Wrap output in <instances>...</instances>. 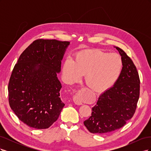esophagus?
<instances>
[{
	"mask_svg": "<svg viewBox=\"0 0 151 151\" xmlns=\"http://www.w3.org/2000/svg\"><path fill=\"white\" fill-rule=\"evenodd\" d=\"M73 101L76 104H77V105H81L83 104L81 99L79 98L78 96H77V94H75L74 96H73Z\"/></svg>",
	"mask_w": 151,
	"mask_h": 151,
	"instance_id": "obj_1",
	"label": "esophagus"
}]
</instances>
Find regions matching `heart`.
I'll return each mask as SVG.
<instances>
[{
  "instance_id": "b5f03b06",
  "label": "heart",
  "mask_w": 151,
  "mask_h": 151,
  "mask_svg": "<svg viewBox=\"0 0 151 151\" xmlns=\"http://www.w3.org/2000/svg\"><path fill=\"white\" fill-rule=\"evenodd\" d=\"M122 61L116 53L100 50H88L77 54L74 61L68 59L63 63L62 74L68 83H73L85 74L86 83L91 89L101 91L115 83L122 70Z\"/></svg>"
}]
</instances>
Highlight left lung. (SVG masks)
Masks as SVG:
<instances>
[{
    "label": "left lung",
    "instance_id": "1",
    "mask_svg": "<svg viewBox=\"0 0 151 151\" xmlns=\"http://www.w3.org/2000/svg\"><path fill=\"white\" fill-rule=\"evenodd\" d=\"M122 70L113 87L99 96L91 116L84 122L93 134H106L120 129L133 117L140 95V79L132 59L119 47Z\"/></svg>",
    "mask_w": 151,
    "mask_h": 151
}]
</instances>
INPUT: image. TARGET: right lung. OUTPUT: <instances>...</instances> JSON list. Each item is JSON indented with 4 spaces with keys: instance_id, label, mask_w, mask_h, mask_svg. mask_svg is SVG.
<instances>
[{
    "instance_id": "add662e5",
    "label": "right lung",
    "mask_w": 151,
    "mask_h": 151,
    "mask_svg": "<svg viewBox=\"0 0 151 151\" xmlns=\"http://www.w3.org/2000/svg\"><path fill=\"white\" fill-rule=\"evenodd\" d=\"M69 44L36 40L21 53L13 68L8 85L9 103L17 118L30 127L48 129L64 106L57 73Z\"/></svg>"
}]
</instances>
